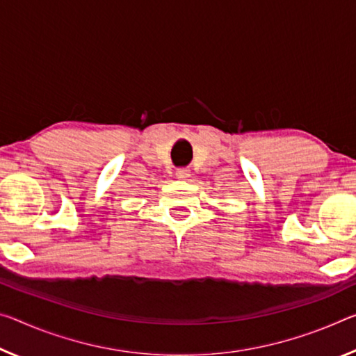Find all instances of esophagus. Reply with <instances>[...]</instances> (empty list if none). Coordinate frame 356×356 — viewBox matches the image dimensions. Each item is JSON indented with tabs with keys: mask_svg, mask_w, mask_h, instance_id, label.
Listing matches in <instances>:
<instances>
[{
	"mask_svg": "<svg viewBox=\"0 0 356 356\" xmlns=\"http://www.w3.org/2000/svg\"><path fill=\"white\" fill-rule=\"evenodd\" d=\"M176 177L180 180H187L190 177V169L187 168H179L176 171Z\"/></svg>",
	"mask_w": 356,
	"mask_h": 356,
	"instance_id": "esophagus-1",
	"label": "esophagus"
}]
</instances>
